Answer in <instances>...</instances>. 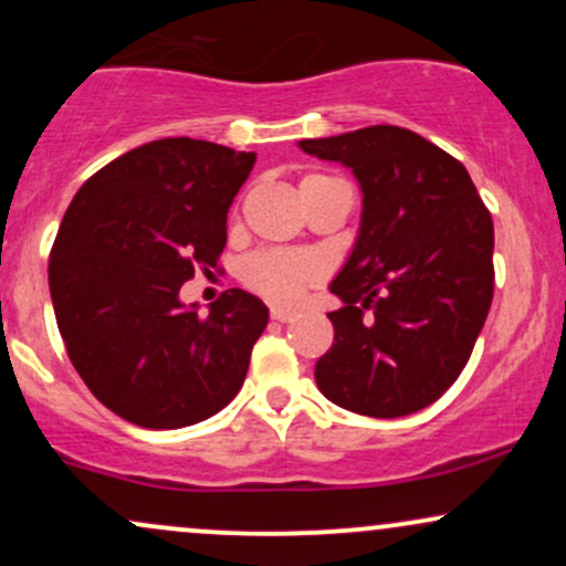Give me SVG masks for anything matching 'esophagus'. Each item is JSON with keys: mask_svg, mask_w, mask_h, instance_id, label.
<instances>
[{"mask_svg": "<svg viewBox=\"0 0 566 566\" xmlns=\"http://www.w3.org/2000/svg\"><path fill=\"white\" fill-rule=\"evenodd\" d=\"M292 316H295V314H292V311H287V308H279V305H271V319H274V322H290L292 319Z\"/></svg>", "mask_w": 566, "mask_h": 566, "instance_id": "obj_1", "label": "esophagus"}]
</instances>
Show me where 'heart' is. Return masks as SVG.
Here are the masks:
<instances>
[{
    "instance_id": "heart-1",
    "label": "heart",
    "mask_w": 566,
    "mask_h": 566,
    "mask_svg": "<svg viewBox=\"0 0 566 566\" xmlns=\"http://www.w3.org/2000/svg\"><path fill=\"white\" fill-rule=\"evenodd\" d=\"M333 180L329 175L308 172L301 178V191ZM322 279V263L311 255L290 250H261L242 263V282L255 295L276 305H295Z\"/></svg>"
}]
</instances>
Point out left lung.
Masks as SVG:
<instances>
[{"instance_id":"8db88e82","label":"left lung","mask_w":566,"mask_h":566,"mask_svg":"<svg viewBox=\"0 0 566 566\" xmlns=\"http://www.w3.org/2000/svg\"><path fill=\"white\" fill-rule=\"evenodd\" d=\"M354 170L365 193L354 252L329 292L343 305L316 386L350 412L401 418L469 365L495 292L492 216L469 170L418 133L375 125L301 140Z\"/></svg>"}]
</instances>
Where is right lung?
Masks as SVG:
<instances>
[{"label":"right lung","instance_id":"add662e5","mask_svg":"<svg viewBox=\"0 0 566 566\" xmlns=\"http://www.w3.org/2000/svg\"><path fill=\"white\" fill-rule=\"evenodd\" d=\"M252 151L165 138L122 154L76 191L50 252V295L71 365L119 418L184 428L242 388L269 308L226 290L184 308L193 271L218 269L226 216Z\"/></svg>","mask_w":566,"mask_h":566}]
</instances>
